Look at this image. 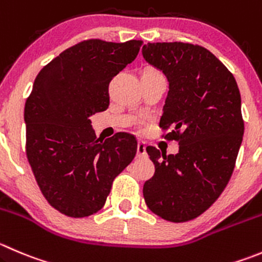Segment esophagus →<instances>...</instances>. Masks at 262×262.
<instances>
[{
	"instance_id": "esophagus-1",
	"label": "esophagus",
	"mask_w": 262,
	"mask_h": 262,
	"mask_svg": "<svg viewBox=\"0 0 262 262\" xmlns=\"http://www.w3.org/2000/svg\"><path fill=\"white\" fill-rule=\"evenodd\" d=\"M137 156H138V157H144V156H147L146 143H144V142L139 141L138 144H137Z\"/></svg>"
}]
</instances>
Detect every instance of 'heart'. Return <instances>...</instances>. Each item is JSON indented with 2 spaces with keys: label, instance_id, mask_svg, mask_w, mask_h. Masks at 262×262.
Here are the masks:
<instances>
[{
  "label": "heart",
  "instance_id": "b5f03b06",
  "mask_svg": "<svg viewBox=\"0 0 262 262\" xmlns=\"http://www.w3.org/2000/svg\"><path fill=\"white\" fill-rule=\"evenodd\" d=\"M147 73H157V72H155V70H146Z\"/></svg>",
  "mask_w": 262,
  "mask_h": 262
}]
</instances>
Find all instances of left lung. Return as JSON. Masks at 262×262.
<instances>
[{
    "label": "left lung",
    "instance_id": "8db88e82",
    "mask_svg": "<svg viewBox=\"0 0 262 262\" xmlns=\"http://www.w3.org/2000/svg\"><path fill=\"white\" fill-rule=\"evenodd\" d=\"M144 60L169 82L160 126L177 155L146 148L155 174L143 185L147 206L167 222L200 216L222 194L234 170L245 124L237 82L209 50L190 43H147Z\"/></svg>",
    "mask_w": 262,
    "mask_h": 262
}]
</instances>
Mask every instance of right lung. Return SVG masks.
<instances>
[{"label": "right lung", "mask_w": 262, "mask_h": 262, "mask_svg": "<svg viewBox=\"0 0 262 262\" xmlns=\"http://www.w3.org/2000/svg\"><path fill=\"white\" fill-rule=\"evenodd\" d=\"M142 40L90 39L47 63L25 102L27 157L48 204L70 217L100 211L114 179L137 152V141L118 133L105 142L91 125L110 103L108 84L137 57Z\"/></svg>", "instance_id": "right-lung-1"}]
</instances>
